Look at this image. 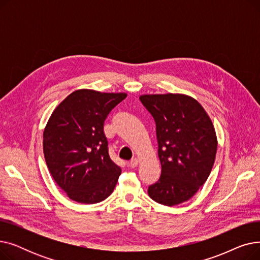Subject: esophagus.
<instances>
[{
	"label": "esophagus",
	"instance_id": "esophagus-1",
	"mask_svg": "<svg viewBox=\"0 0 260 260\" xmlns=\"http://www.w3.org/2000/svg\"><path fill=\"white\" fill-rule=\"evenodd\" d=\"M138 163H139V159L138 158H133L131 161H129V167L131 168H136L138 166Z\"/></svg>",
	"mask_w": 260,
	"mask_h": 260
}]
</instances>
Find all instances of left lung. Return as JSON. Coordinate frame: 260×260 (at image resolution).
<instances>
[{
    "mask_svg": "<svg viewBox=\"0 0 260 260\" xmlns=\"http://www.w3.org/2000/svg\"><path fill=\"white\" fill-rule=\"evenodd\" d=\"M141 103L156 122L159 180L148 186V195L173 207L192 198L212 171L217 138L203 107L185 94H144Z\"/></svg>",
    "mask_w": 260,
    "mask_h": 260,
    "instance_id": "1",
    "label": "left lung"
}]
</instances>
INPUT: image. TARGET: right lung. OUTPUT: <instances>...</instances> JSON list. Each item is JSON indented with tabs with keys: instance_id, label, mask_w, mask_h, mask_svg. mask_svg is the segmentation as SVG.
<instances>
[{
	"instance_id": "add662e5",
	"label": "right lung",
	"mask_w": 260,
	"mask_h": 260,
	"mask_svg": "<svg viewBox=\"0 0 260 260\" xmlns=\"http://www.w3.org/2000/svg\"><path fill=\"white\" fill-rule=\"evenodd\" d=\"M126 95L79 89L51 114L43 134L44 157L71 199L93 204L113 193L121 169L109 157L104 122Z\"/></svg>"
}]
</instances>
